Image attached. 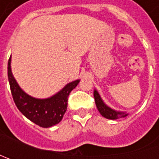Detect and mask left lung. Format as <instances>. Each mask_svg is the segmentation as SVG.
I'll use <instances>...</instances> for the list:
<instances>
[{"label":"left lung","instance_id":"1","mask_svg":"<svg viewBox=\"0 0 159 159\" xmlns=\"http://www.w3.org/2000/svg\"><path fill=\"white\" fill-rule=\"evenodd\" d=\"M94 97H95V104H96V107H97L99 112L101 113L102 116H103L104 118L109 119H118L119 118H124L125 116H127L126 113L116 111L112 109H111L110 107L107 106L106 104L102 102L96 90L94 91Z\"/></svg>","mask_w":159,"mask_h":159}]
</instances>
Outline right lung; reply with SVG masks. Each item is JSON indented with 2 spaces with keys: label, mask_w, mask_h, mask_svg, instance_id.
<instances>
[{
  "label": "right lung",
  "mask_w": 159,
  "mask_h": 159,
  "mask_svg": "<svg viewBox=\"0 0 159 159\" xmlns=\"http://www.w3.org/2000/svg\"><path fill=\"white\" fill-rule=\"evenodd\" d=\"M10 57L8 62V78L10 91L17 109L28 119L41 127H50L59 123L67 109L68 96L79 84L75 80L67 84L57 95L47 99H36L25 94L18 86L11 72Z\"/></svg>",
  "instance_id": "obj_1"
}]
</instances>
